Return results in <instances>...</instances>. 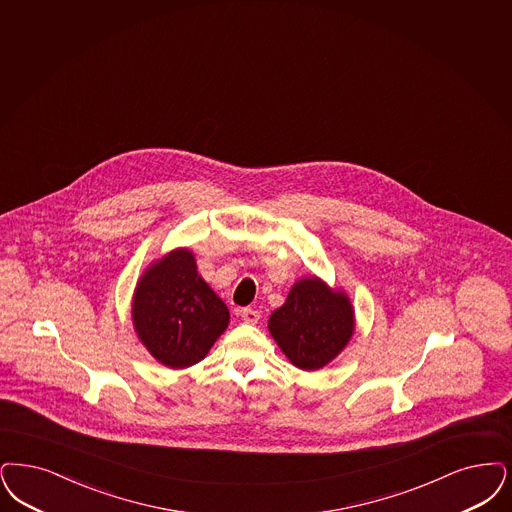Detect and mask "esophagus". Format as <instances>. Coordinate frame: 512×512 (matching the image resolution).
<instances>
[{"label":"esophagus","mask_w":512,"mask_h":512,"mask_svg":"<svg viewBox=\"0 0 512 512\" xmlns=\"http://www.w3.org/2000/svg\"><path fill=\"white\" fill-rule=\"evenodd\" d=\"M240 316H242V320H244L246 324H257L259 318H261L259 310H255V308H244Z\"/></svg>","instance_id":"obj_1"}]
</instances>
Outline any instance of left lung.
<instances>
[{
	"label": "left lung",
	"instance_id": "left-lung-1",
	"mask_svg": "<svg viewBox=\"0 0 512 512\" xmlns=\"http://www.w3.org/2000/svg\"><path fill=\"white\" fill-rule=\"evenodd\" d=\"M350 297L318 276L297 280L286 303L268 318V331L295 368L316 371L333 362L354 335Z\"/></svg>",
	"mask_w": 512,
	"mask_h": 512
}]
</instances>
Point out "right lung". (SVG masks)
Segmentation results:
<instances>
[{
  "mask_svg": "<svg viewBox=\"0 0 512 512\" xmlns=\"http://www.w3.org/2000/svg\"><path fill=\"white\" fill-rule=\"evenodd\" d=\"M133 329L150 356L169 369L202 362L225 333L230 312L198 272L188 247L144 268L131 299Z\"/></svg>",
  "mask_w": 512,
  "mask_h": 512,
  "instance_id": "1",
  "label": "right lung"
}]
</instances>
